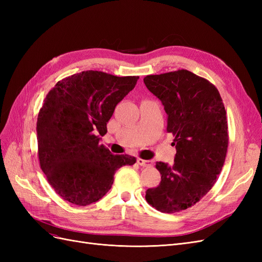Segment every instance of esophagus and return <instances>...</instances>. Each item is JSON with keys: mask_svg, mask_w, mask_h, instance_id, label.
<instances>
[{"mask_svg": "<svg viewBox=\"0 0 262 262\" xmlns=\"http://www.w3.org/2000/svg\"><path fill=\"white\" fill-rule=\"evenodd\" d=\"M137 163H138L140 166H143V167H149V166H152V165H153V162H152V161L142 160V158H138V160H137Z\"/></svg>", "mask_w": 262, "mask_h": 262, "instance_id": "34e87169", "label": "esophagus"}]
</instances>
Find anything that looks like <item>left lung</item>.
Wrapping results in <instances>:
<instances>
[{
	"mask_svg": "<svg viewBox=\"0 0 262 262\" xmlns=\"http://www.w3.org/2000/svg\"><path fill=\"white\" fill-rule=\"evenodd\" d=\"M143 81L162 101L177 150L172 166L156 163L162 180L146 190L145 199L163 213L180 212L216 182L228 146L226 110L216 87L190 71L147 75Z\"/></svg>",
	"mask_w": 262,
	"mask_h": 262,
	"instance_id": "1",
	"label": "left lung"
}]
</instances>
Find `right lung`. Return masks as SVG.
Returning <instances> with one entry per match:
<instances>
[{"instance_id":"1","label":"right lung","mask_w":262,"mask_h":262,"mask_svg":"<svg viewBox=\"0 0 262 262\" xmlns=\"http://www.w3.org/2000/svg\"><path fill=\"white\" fill-rule=\"evenodd\" d=\"M139 76L83 71L59 81L47 94L37 120L38 157L47 180L62 199L85 207L101 199L115 172L136 157L114 155L100 138L116 106Z\"/></svg>"}]
</instances>
